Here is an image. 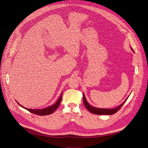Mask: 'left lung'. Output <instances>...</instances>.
Wrapping results in <instances>:
<instances>
[{
    "mask_svg": "<svg viewBox=\"0 0 148 148\" xmlns=\"http://www.w3.org/2000/svg\"><path fill=\"white\" fill-rule=\"evenodd\" d=\"M131 50L134 51L133 49L131 48ZM83 104L87 108V110L92 113H94V114H107V115H110V114H113L114 113H116L117 112L120 108L122 107V106H123V104L125 103V101H127V99L128 98H127L125 99V101H124L122 104H121L119 106L115 108H112V109H106V108H97V107H92L91 106H90L88 103L87 102V101L85 98L84 95L83 94Z\"/></svg>",
    "mask_w": 148,
    "mask_h": 148,
    "instance_id": "8db88e82",
    "label": "left lung"
}]
</instances>
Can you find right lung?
<instances>
[{"label": "right lung", "mask_w": 148, "mask_h": 148, "mask_svg": "<svg viewBox=\"0 0 148 148\" xmlns=\"http://www.w3.org/2000/svg\"><path fill=\"white\" fill-rule=\"evenodd\" d=\"M63 93V92H62ZM62 94L60 95L59 98L58 99V101L54 104L53 106H51L49 107H47L44 108V109H38V110H36V109H30V108H25L24 107L21 106L19 103H18L21 107H23L25 109H26L27 110H28L29 112L32 113L34 114H37V115H40V116H45V115H48V114H50L51 113H53V112H55V110L58 108L59 106L60 105V103L61 102V99H62Z\"/></svg>", "instance_id": "1"}]
</instances>
